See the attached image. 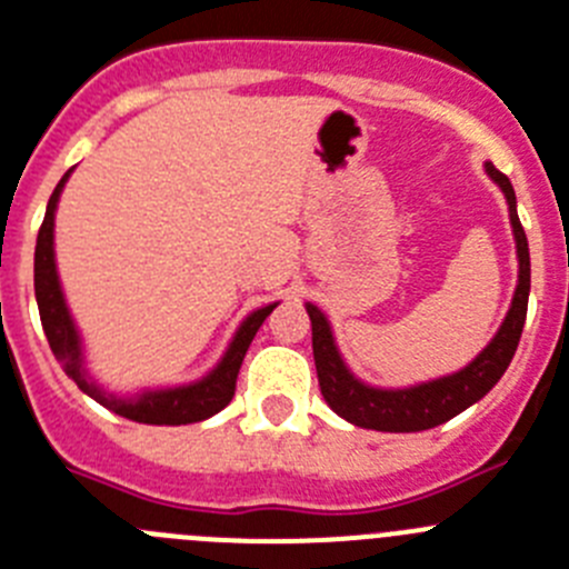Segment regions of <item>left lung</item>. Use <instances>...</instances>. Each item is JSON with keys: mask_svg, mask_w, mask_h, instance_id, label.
I'll return each instance as SVG.
<instances>
[{"mask_svg": "<svg viewBox=\"0 0 569 569\" xmlns=\"http://www.w3.org/2000/svg\"><path fill=\"white\" fill-rule=\"evenodd\" d=\"M485 170L508 198L510 227H513L516 254H519V286H516L513 303H510L501 329L485 346L482 355L468 362L462 371L448 373V377H439V380L431 382H419V386L411 388L366 386L342 362L326 315L317 306L306 303L311 320V348H315L320 391L331 406V411L340 413L351 425L391 433L428 431V428H437V425L462 413L473 402H479L501 380V373L508 371L516 346H519L521 329H525L527 295H530V249H527V234L521 229L519 212H516V192L510 187V178L496 170L493 163H485Z\"/></svg>", "mask_w": 569, "mask_h": 569, "instance_id": "obj_1", "label": "left lung"}]
</instances>
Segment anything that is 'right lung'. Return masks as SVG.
I'll list each match as a JSON object with an SVG mask.
<instances>
[{"instance_id": "add662e5", "label": "right lung", "mask_w": 569, "mask_h": 569, "mask_svg": "<svg viewBox=\"0 0 569 569\" xmlns=\"http://www.w3.org/2000/svg\"><path fill=\"white\" fill-rule=\"evenodd\" d=\"M68 170L64 178L56 183L53 196L48 201V212H44L42 229H39V238H36V260H33V286H36V303H39V317H42V329L48 335L50 348L53 355L59 357L68 377H73L76 386L93 397L99 406L110 408L112 413L119 417L132 419V422L144 425H189L209 419L212 413L223 411V408L232 402L234 397V382H238L240 362L247 357L249 346H252L254 335L263 326V320L272 315V306H263V309L252 311L247 320L240 322V329L234 331L232 342H229L227 355L221 357V362L212 368V371L198 382H189V386L178 388H161V391H144L138 397H116V393H107L96 386L84 371V357H81V340L79 331H76V322L70 317L68 303H64V295H61L59 272H56V254H53V218H56V203H59L61 189L70 178Z\"/></svg>"}]
</instances>
